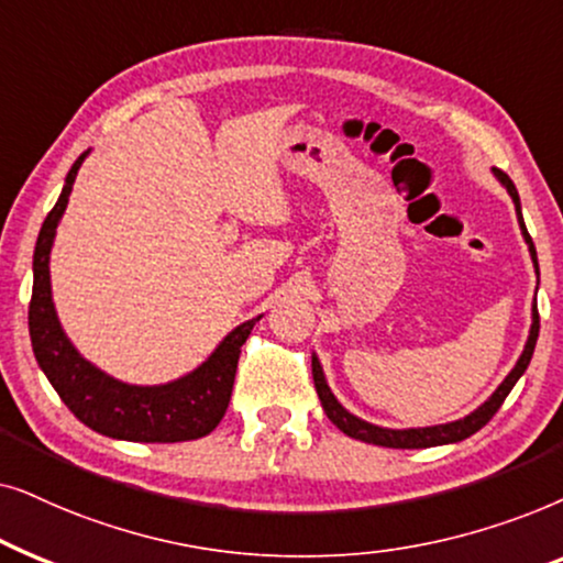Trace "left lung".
<instances>
[{
    "label": "left lung",
    "instance_id": "left-lung-1",
    "mask_svg": "<svg viewBox=\"0 0 563 563\" xmlns=\"http://www.w3.org/2000/svg\"><path fill=\"white\" fill-rule=\"evenodd\" d=\"M494 177L499 179L501 187H507L509 198H512L515 211H517V223H520V231H522V236H526L530 257H533L536 275L541 277V273H538V257H536L533 239H530L528 229H526V221H522L520 195H517L512 179H509L505 172L494 169ZM538 329H541V319H538V306L533 303V324H530V334H528L526 350H522V355L517 357L515 368L507 373V378L501 380V384L497 386V391H494L489 399L482 404V407L474 409V411H471V415H466L463 419H455V422H448V424L411 427V430H388V427L371 424V422H365V419L350 415V411L344 409L340 401H336V396L332 394V388H329L327 378H324V371H321V363H319L317 355H311L313 386H317V394H319V399H321V407H324V411H327V417L332 419V422L340 427L344 434H350V438H355V440H363V443H373V445H380V448H434V445L461 443V440L471 438V434L482 430V427L489 422L494 415H497V409L501 407V401L507 399V394L512 391V386L517 384V380H520L522 373L528 371L530 357H533V350H536V342H538Z\"/></svg>",
    "mask_w": 563,
    "mask_h": 563
}]
</instances>
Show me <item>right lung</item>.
Here are the masks:
<instances>
[{
  "instance_id": "add662e5",
  "label": "right lung",
  "mask_w": 563,
  "mask_h": 563,
  "mask_svg": "<svg viewBox=\"0 0 563 563\" xmlns=\"http://www.w3.org/2000/svg\"><path fill=\"white\" fill-rule=\"evenodd\" d=\"M87 154L89 152L71 164L64 190L58 195L54 211L43 221L35 242L27 324L37 365L46 373L62 401L71 409V415L89 430L115 440H131V443H185V440L206 438L227 415L242 344L262 317L231 329L206 363L162 386L123 384L81 357L56 317L48 260L56 227L69 203L71 185Z\"/></svg>"
}]
</instances>
